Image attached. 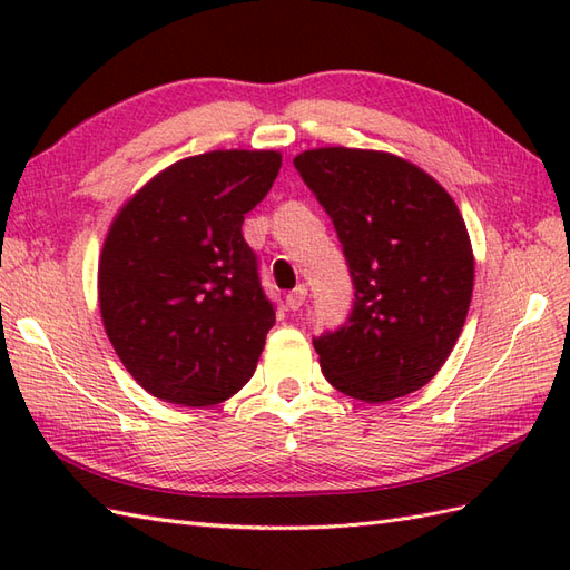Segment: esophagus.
Instances as JSON below:
<instances>
[{
  "label": "esophagus",
  "mask_w": 570,
  "mask_h": 570,
  "mask_svg": "<svg viewBox=\"0 0 570 570\" xmlns=\"http://www.w3.org/2000/svg\"><path fill=\"white\" fill-rule=\"evenodd\" d=\"M306 296H308V288H306L304 284H298V286L294 288V292H288V294H286V306L292 308V311H298L301 306H304Z\"/></svg>",
  "instance_id": "1"
}]
</instances>
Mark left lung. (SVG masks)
I'll list each match as a JSON object with an SVG mask.
<instances>
[{
  "label": "left lung",
  "instance_id": "1",
  "mask_svg": "<svg viewBox=\"0 0 570 570\" xmlns=\"http://www.w3.org/2000/svg\"><path fill=\"white\" fill-rule=\"evenodd\" d=\"M294 166L331 215L355 286L347 323L313 341L325 380L367 404L421 390L453 353L475 282L455 200L390 151L323 147Z\"/></svg>",
  "mask_w": 570,
  "mask_h": 570
}]
</instances>
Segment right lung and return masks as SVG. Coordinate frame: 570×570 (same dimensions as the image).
<instances>
[{"instance_id": "right-lung-1", "label": "right lung", "mask_w": 570, "mask_h": 570, "mask_svg": "<svg viewBox=\"0 0 570 570\" xmlns=\"http://www.w3.org/2000/svg\"><path fill=\"white\" fill-rule=\"evenodd\" d=\"M278 168L272 149L188 156L147 180L107 229L98 266L105 333L161 402L215 406L257 370L276 316L242 223Z\"/></svg>"}]
</instances>
